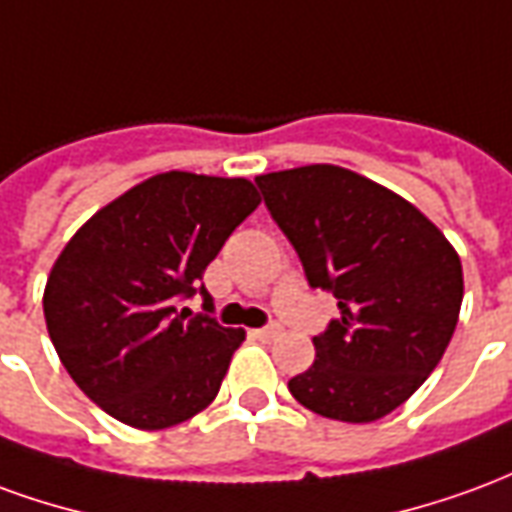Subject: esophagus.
<instances>
[{"label":"esophagus","instance_id":"34e87169","mask_svg":"<svg viewBox=\"0 0 512 512\" xmlns=\"http://www.w3.org/2000/svg\"><path fill=\"white\" fill-rule=\"evenodd\" d=\"M255 334L260 340H277L279 334H282V326L277 323H271V326H263V329H255Z\"/></svg>","mask_w":512,"mask_h":512}]
</instances>
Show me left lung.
<instances>
[{
  "label": "left lung",
  "instance_id": "obj_1",
  "mask_svg": "<svg viewBox=\"0 0 512 512\" xmlns=\"http://www.w3.org/2000/svg\"><path fill=\"white\" fill-rule=\"evenodd\" d=\"M266 208L296 249L307 282L340 318L312 337L315 362L290 395L340 422H376L439 365L463 301L461 257L395 191L334 164L257 175Z\"/></svg>",
  "mask_w": 512,
  "mask_h": 512
}]
</instances>
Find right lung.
Instances as JSON below:
<instances>
[{
	"instance_id": "add662e5",
	"label": "right lung",
	"mask_w": 512,
	"mask_h": 512,
	"mask_svg": "<svg viewBox=\"0 0 512 512\" xmlns=\"http://www.w3.org/2000/svg\"><path fill=\"white\" fill-rule=\"evenodd\" d=\"M260 205L255 183L161 172L104 205L51 268L43 315L60 362L109 417L139 430L186 422L222 386L244 329L178 301Z\"/></svg>"
}]
</instances>
